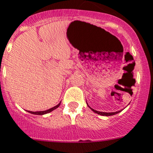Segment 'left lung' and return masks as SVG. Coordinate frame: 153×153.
Masks as SVG:
<instances>
[{"mask_svg": "<svg viewBox=\"0 0 153 153\" xmlns=\"http://www.w3.org/2000/svg\"><path fill=\"white\" fill-rule=\"evenodd\" d=\"M86 103H87V102H86ZM87 105H88V103H87ZM88 106L91 109V110H92V111H93V112L96 113V114H100V115H102V116H106V117H107V116H113V115H115V114H118V113L121 112V110H119V111H117V112H111V113L100 112V111H97V110H95L94 109H92L90 106H88Z\"/></svg>", "mask_w": 153, "mask_h": 153, "instance_id": "8db88e82", "label": "left lung"}]
</instances>
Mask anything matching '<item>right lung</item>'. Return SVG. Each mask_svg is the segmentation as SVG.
<instances>
[{"label":"right lung","mask_w":153,"mask_h":153,"mask_svg":"<svg viewBox=\"0 0 153 153\" xmlns=\"http://www.w3.org/2000/svg\"><path fill=\"white\" fill-rule=\"evenodd\" d=\"M60 105H61V102H59L57 106H53V107H52V108H51V109H49V110H43V111H36V112H33V111H29V110H27V112L30 113V114H36V115H44V114H48V113L52 112L53 110H54L55 109L58 108Z\"/></svg>","instance_id":"1"}]
</instances>
